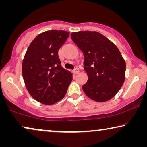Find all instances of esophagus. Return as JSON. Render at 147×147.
<instances>
[{"label":"esophagus","instance_id":"esophagus-1","mask_svg":"<svg viewBox=\"0 0 147 147\" xmlns=\"http://www.w3.org/2000/svg\"><path fill=\"white\" fill-rule=\"evenodd\" d=\"M79 72H80L79 69H74V71H73V73L74 74H78V73H79Z\"/></svg>","mask_w":147,"mask_h":147}]
</instances>
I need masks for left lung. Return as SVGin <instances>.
<instances>
[{
    "label": "left lung",
    "mask_w": 147,
    "mask_h": 147,
    "mask_svg": "<svg viewBox=\"0 0 147 147\" xmlns=\"http://www.w3.org/2000/svg\"><path fill=\"white\" fill-rule=\"evenodd\" d=\"M71 39L83 51L88 82L82 86L86 95L98 102L112 99L123 85L126 62L119 49L105 36L96 31H78Z\"/></svg>",
    "instance_id": "obj_1"
}]
</instances>
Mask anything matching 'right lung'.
<instances>
[{
    "instance_id": "obj_1",
    "label": "right lung",
    "mask_w": 147,
    "mask_h": 147,
    "mask_svg": "<svg viewBox=\"0 0 147 147\" xmlns=\"http://www.w3.org/2000/svg\"><path fill=\"white\" fill-rule=\"evenodd\" d=\"M69 33L49 30L30 44L22 63L25 87L36 101L52 105L63 99L72 81V74L62 67L58 51Z\"/></svg>"
}]
</instances>
